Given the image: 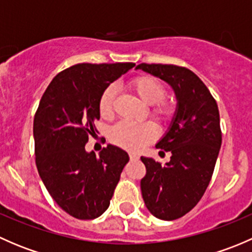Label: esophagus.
<instances>
[{
    "instance_id": "1",
    "label": "esophagus",
    "mask_w": 252,
    "mask_h": 252,
    "mask_svg": "<svg viewBox=\"0 0 252 252\" xmlns=\"http://www.w3.org/2000/svg\"><path fill=\"white\" fill-rule=\"evenodd\" d=\"M129 157H130L131 161H133V159H138V158H139L138 155H136V154H133V152H131V154H129Z\"/></svg>"
}]
</instances>
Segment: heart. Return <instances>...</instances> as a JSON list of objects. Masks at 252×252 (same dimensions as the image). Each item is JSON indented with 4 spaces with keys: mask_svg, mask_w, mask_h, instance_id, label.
<instances>
[{
    "mask_svg": "<svg viewBox=\"0 0 252 252\" xmlns=\"http://www.w3.org/2000/svg\"><path fill=\"white\" fill-rule=\"evenodd\" d=\"M130 88L144 103L151 105L150 113L158 123H166L173 116L171 103L163 100L166 97V88L158 79L141 75L130 81ZM116 90L108 86L101 95L98 101V111L102 118H110L113 113V100ZM156 135V129L151 122L130 123L119 122L110 130V140L117 146L130 151H139L146 146Z\"/></svg>",
    "mask_w": 252,
    "mask_h": 252,
    "instance_id": "heart-1",
    "label": "heart"
}]
</instances>
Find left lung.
I'll list each match as a JSON object with an SVG mask.
<instances>
[{
	"instance_id": "1",
	"label": "left lung",
	"mask_w": 252,
	"mask_h": 252,
	"mask_svg": "<svg viewBox=\"0 0 252 252\" xmlns=\"http://www.w3.org/2000/svg\"><path fill=\"white\" fill-rule=\"evenodd\" d=\"M136 69L166 81L177 98L171 126L156 144L171 152V161L162 166L141 156L146 174L140 182L147 210L159 220H173L192 210L210 184L222 145L220 112L207 86L188 68L141 63Z\"/></svg>"
}]
</instances>
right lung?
Returning a JSON list of instances; mask_svg holds the SVG:
<instances>
[{
  "label": "right lung",
  "mask_w": 252,
  "mask_h": 252,
  "mask_svg": "<svg viewBox=\"0 0 252 252\" xmlns=\"http://www.w3.org/2000/svg\"><path fill=\"white\" fill-rule=\"evenodd\" d=\"M134 63H80L56 75L34 117L35 161L56 204L78 220H94L110 206L129 156L108 144L98 157L85 144L100 119L98 101Z\"/></svg>",
  "instance_id": "right-lung-1"
}]
</instances>
